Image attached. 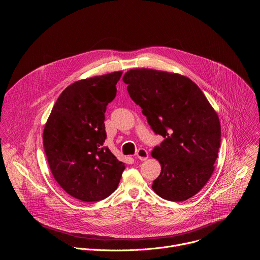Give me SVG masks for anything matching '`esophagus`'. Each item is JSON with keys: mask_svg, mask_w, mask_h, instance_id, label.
<instances>
[{"mask_svg": "<svg viewBox=\"0 0 260 260\" xmlns=\"http://www.w3.org/2000/svg\"><path fill=\"white\" fill-rule=\"evenodd\" d=\"M136 156L140 159V160H146L148 158V152L147 150L143 149V148H141V149H139L136 153Z\"/></svg>", "mask_w": 260, "mask_h": 260, "instance_id": "esophagus-1", "label": "esophagus"}]
</instances>
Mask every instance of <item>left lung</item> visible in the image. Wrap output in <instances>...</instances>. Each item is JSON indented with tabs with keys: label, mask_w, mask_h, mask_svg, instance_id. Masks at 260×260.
Wrapping results in <instances>:
<instances>
[{
	"label": "left lung",
	"mask_w": 260,
	"mask_h": 260,
	"mask_svg": "<svg viewBox=\"0 0 260 260\" xmlns=\"http://www.w3.org/2000/svg\"><path fill=\"white\" fill-rule=\"evenodd\" d=\"M132 100L165 140L151 156L161 166L152 189L171 202L196 196L209 181L221 142L219 117L188 77L152 69H132L122 78Z\"/></svg>",
	"instance_id": "1"
}]
</instances>
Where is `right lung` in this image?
<instances>
[{
	"mask_svg": "<svg viewBox=\"0 0 260 260\" xmlns=\"http://www.w3.org/2000/svg\"><path fill=\"white\" fill-rule=\"evenodd\" d=\"M122 71L81 79L56 100L43 131L53 178L71 197L98 202L113 193L125 167L108 147L105 112L116 96Z\"/></svg>",
	"mask_w": 260,
	"mask_h": 260,
	"instance_id": "1",
	"label": "right lung"
}]
</instances>
